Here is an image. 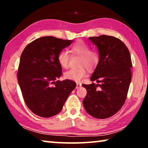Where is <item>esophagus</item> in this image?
Returning <instances> with one entry per match:
<instances>
[{
	"instance_id": "obj_1",
	"label": "esophagus",
	"mask_w": 148,
	"mask_h": 148,
	"mask_svg": "<svg viewBox=\"0 0 148 148\" xmlns=\"http://www.w3.org/2000/svg\"><path fill=\"white\" fill-rule=\"evenodd\" d=\"M81 86H82V84H81L77 83V84H76V89H79V87H81Z\"/></svg>"
}]
</instances>
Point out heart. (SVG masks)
<instances>
[{"label": "heart", "instance_id": "heart-1", "mask_svg": "<svg viewBox=\"0 0 148 148\" xmlns=\"http://www.w3.org/2000/svg\"><path fill=\"white\" fill-rule=\"evenodd\" d=\"M71 51L73 54L80 56L79 64L85 65L89 69H94L99 62V56L97 51L90 49V46L82 40L77 41L72 45ZM57 59L60 65L63 68L69 66L70 56L66 50H62L59 53ZM87 68L82 66L79 68H72L64 73V77L67 79L79 82L86 76Z\"/></svg>", "mask_w": 148, "mask_h": 148}]
</instances>
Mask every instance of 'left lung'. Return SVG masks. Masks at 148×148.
I'll return each mask as SVG.
<instances>
[{"mask_svg": "<svg viewBox=\"0 0 148 148\" xmlns=\"http://www.w3.org/2000/svg\"><path fill=\"white\" fill-rule=\"evenodd\" d=\"M89 39L99 49V62L90 79L99 84H83L86 112L98 119L114 116L127 98L131 81L132 61L128 48L119 38L101 35Z\"/></svg>", "mask_w": 148, "mask_h": 148, "instance_id": "8db88e82", "label": "left lung"}]
</instances>
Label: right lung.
Instances as JSON below:
<instances>
[{
	"instance_id": "1",
	"label": "right lung",
	"mask_w": 148,
	"mask_h": 148,
	"mask_svg": "<svg viewBox=\"0 0 148 148\" xmlns=\"http://www.w3.org/2000/svg\"><path fill=\"white\" fill-rule=\"evenodd\" d=\"M73 40L44 36L29 44L22 52L17 79L25 102L37 116L59 114L76 86L70 79L57 80L62 74L57 56Z\"/></svg>"
}]
</instances>
